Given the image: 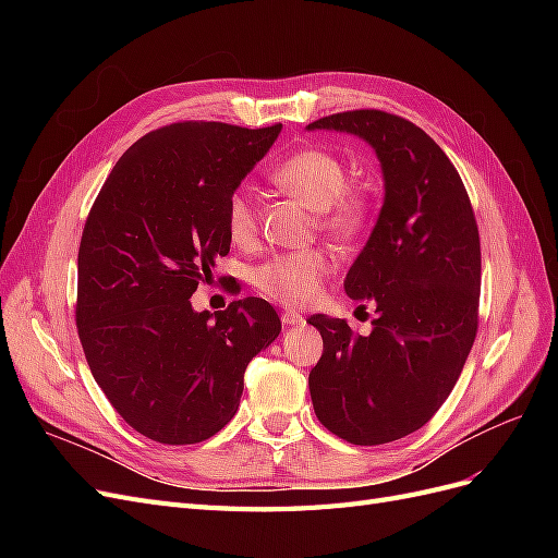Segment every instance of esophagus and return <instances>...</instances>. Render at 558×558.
I'll return each mask as SVG.
<instances>
[{
	"label": "esophagus",
	"mask_w": 558,
	"mask_h": 558,
	"mask_svg": "<svg viewBox=\"0 0 558 558\" xmlns=\"http://www.w3.org/2000/svg\"><path fill=\"white\" fill-rule=\"evenodd\" d=\"M281 324L283 326H300V324H305V316L298 314V312H283L281 314Z\"/></svg>",
	"instance_id": "1"
}]
</instances>
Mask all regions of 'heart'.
<instances>
[{
    "label": "heart",
    "mask_w": 558,
    "mask_h": 558,
    "mask_svg": "<svg viewBox=\"0 0 558 558\" xmlns=\"http://www.w3.org/2000/svg\"><path fill=\"white\" fill-rule=\"evenodd\" d=\"M277 189L316 211V226L337 240L359 234L369 218V197L353 189L342 158L332 150L307 146L286 156L269 170ZM258 207L246 189L232 191L226 202V230L232 244L251 246L258 238ZM330 272V258L320 248L279 253L253 272V286L283 307H305L318 298Z\"/></svg>",
    "instance_id": "b5f03b06"
}]
</instances>
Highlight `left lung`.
Wrapping results in <instances>:
<instances>
[{
	"label": "left lung",
	"mask_w": 558,
	"mask_h": 558,
	"mask_svg": "<svg viewBox=\"0 0 558 558\" xmlns=\"http://www.w3.org/2000/svg\"><path fill=\"white\" fill-rule=\"evenodd\" d=\"M307 130L356 134L375 148L384 174L377 226L344 279L347 295L379 316L369 335H353L344 318H307L324 337L310 373L314 412L351 445L393 442L442 408L475 342V211L445 150L400 116L356 109Z\"/></svg>",
	"instance_id": "8db88e82"
}]
</instances>
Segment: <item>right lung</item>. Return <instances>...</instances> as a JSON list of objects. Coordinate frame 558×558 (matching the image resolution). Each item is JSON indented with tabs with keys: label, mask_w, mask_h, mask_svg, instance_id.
<instances>
[{
	"label": "right lung",
	"mask_w": 558,
	"mask_h": 558,
	"mask_svg": "<svg viewBox=\"0 0 558 558\" xmlns=\"http://www.w3.org/2000/svg\"><path fill=\"white\" fill-rule=\"evenodd\" d=\"M281 123L183 121L144 134L116 162L78 246L76 328L95 381L128 424L195 445L240 408L251 359L281 320L263 298L195 312L191 295L228 256L226 202Z\"/></svg>",
	"instance_id": "right-lung-1"
}]
</instances>
